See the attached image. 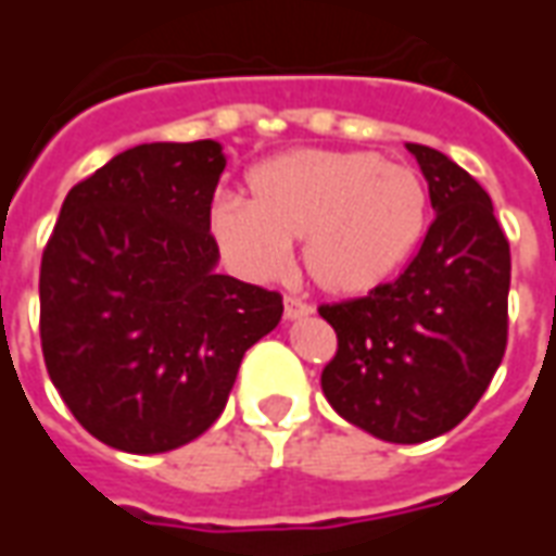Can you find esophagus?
<instances>
[{"instance_id": "esophagus-1", "label": "esophagus", "mask_w": 556, "mask_h": 556, "mask_svg": "<svg viewBox=\"0 0 556 556\" xmlns=\"http://www.w3.org/2000/svg\"><path fill=\"white\" fill-rule=\"evenodd\" d=\"M313 313V306L301 298H286V318L289 321H298V318H306V315Z\"/></svg>"}]
</instances>
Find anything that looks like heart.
I'll use <instances>...</instances> for the list:
<instances>
[{"label":"heart","mask_w":556,"mask_h":556,"mask_svg":"<svg viewBox=\"0 0 556 556\" xmlns=\"http://www.w3.org/2000/svg\"><path fill=\"white\" fill-rule=\"evenodd\" d=\"M429 187L375 151H286L247 175V205L219 199L211 235L247 277L277 274L289 243L315 289L366 298L384 289L422 241Z\"/></svg>","instance_id":"1"}]
</instances>
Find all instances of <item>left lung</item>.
<instances>
[{"label":"left lung","mask_w":556,"mask_h":556,"mask_svg":"<svg viewBox=\"0 0 556 556\" xmlns=\"http://www.w3.org/2000/svg\"><path fill=\"white\" fill-rule=\"evenodd\" d=\"M408 151L438 214L419 253L384 289L318 309L339 342L321 372L327 402L390 443L455 429L489 390L509 327L513 262L489 193L441 151Z\"/></svg>","instance_id":"1"}]
</instances>
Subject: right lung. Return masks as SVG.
Masks as SVG:
<instances>
[{"mask_svg": "<svg viewBox=\"0 0 556 556\" xmlns=\"http://www.w3.org/2000/svg\"><path fill=\"white\" fill-rule=\"evenodd\" d=\"M223 146L148 142L71 187L41 258V349L83 429L169 453L214 426L282 298L217 274Z\"/></svg>", "mask_w": 556, "mask_h": 556, "instance_id": "obj_1", "label": "right lung"}]
</instances>
